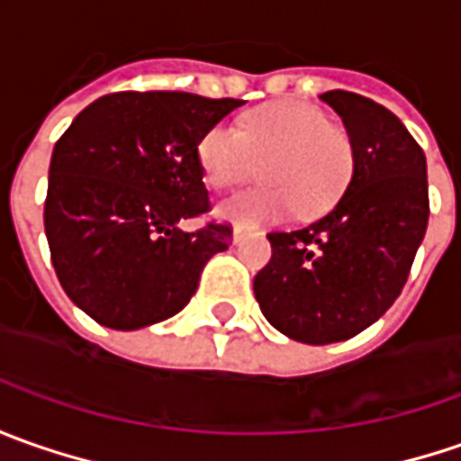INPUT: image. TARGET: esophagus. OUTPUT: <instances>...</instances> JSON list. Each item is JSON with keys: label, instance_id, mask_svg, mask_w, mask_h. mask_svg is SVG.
<instances>
[{"label": "esophagus", "instance_id": "esophagus-1", "mask_svg": "<svg viewBox=\"0 0 461 461\" xmlns=\"http://www.w3.org/2000/svg\"><path fill=\"white\" fill-rule=\"evenodd\" d=\"M245 237H247V230H245V227H234V231H231V240H234L237 245H240V242H242Z\"/></svg>", "mask_w": 461, "mask_h": 461}]
</instances>
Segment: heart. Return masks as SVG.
Returning a JSON list of instances; mask_svg holds the SVG:
<instances>
[{
	"label": "heart",
	"instance_id": "1",
	"mask_svg": "<svg viewBox=\"0 0 461 461\" xmlns=\"http://www.w3.org/2000/svg\"><path fill=\"white\" fill-rule=\"evenodd\" d=\"M199 167L212 188H234L262 173L267 185L219 203V216L240 227L288 214H326L355 176V140L344 124L303 102H273L247 112L240 130L214 124L199 140Z\"/></svg>",
	"mask_w": 461,
	"mask_h": 461
}]
</instances>
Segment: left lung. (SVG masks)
<instances>
[{"label": "left lung", "instance_id": "8db88e82", "mask_svg": "<svg viewBox=\"0 0 461 461\" xmlns=\"http://www.w3.org/2000/svg\"><path fill=\"white\" fill-rule=\"evenodd\" d=\"M326 102L355 140V176L309 227L270 231L273 258L255 276L262 316L303 344L352 339L403 291L429 224L426 155L390 109L352 91Z\"/></svg>", "mask_w": 461, "mask_h": 461}]
</instances>
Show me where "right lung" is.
<instances>
[{
    "mask_svg": "<svg viewBox=\"0 0 461 461\" xmlns=\"http://www.w3.org/2000/svg\"><path fill=\"white\" fill-rule=\"evenodd\" d=\"M242 99L185 91L106 94L71 122L53 148L45 237L73 303L109 329L166 321L191 301L203 265L231 242L209 221L199 140Z\"/></svg>",
    "mask_w": 461,
    "mask_h": 461,
    "instance_id": "add662e5",
    "label": "right lung"
}]
</instances>
